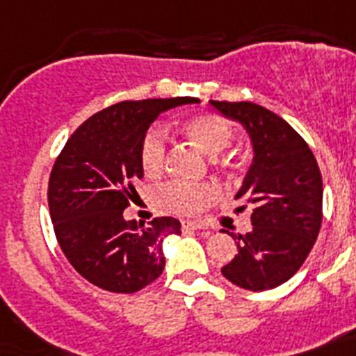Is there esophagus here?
Masks as SVG:
<instances>
[{"instance_id":"34e87169","label":"esophagus","mask_w":356,"mask_h":356,"mask_svg":"<svg viewBox=\"0 0 356 356\" xmlns=\"http://www.w3.org/2000/svg\"><path fill=\"white\" fill-rule=\"evenodd\" d=\"M181 227H183V230H201V228H204V225L197 223V221H183Z\"/></svg>"}]
</instances>
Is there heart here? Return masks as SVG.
<instances>
[{
    "label": "heart",
    "mask_w": 356,
    "mask_h": 356,
    "mask_svg": "<svg viewBox=\"0 0 356 356\" xmlns=\"http://www.w3.org/2000/svg\"><path fill=\"white\" fill-rule=\"evenodd\" d=\"M183 131L190 140L197 144L203 152L218 155L227 149L234 140L232 122L219 113H199L183 124ZM168 143L161 128L146 131L140 144V166L149 177H157L166 168ZM219 197V188L212 183H168L157 192L159 204L170 212L193 216Z\"/></svg>",
    "instance_id": "1"
}]
</instances>
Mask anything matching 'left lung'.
<instances>
[{
  "instance_id": "8db88e82",
  "label": "left lung",
  "mask_w": 356,
  "mask_h": 356,
  "mask_svg": "<svg viewBox=\"0 0 356 356\" xmlns=\"http://www.w3.org/2000/svg\"><path fill=\"white\" fill-rule=\"evenodd\" d=\"M213 108L243 124L254 144V163L236 197L252 203V230L234 236L238 256L221 268L248 291H267L296 274L322 227V175L307 143L276 113L252 102Z\"/></svg>"
}]
</instances>
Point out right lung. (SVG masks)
Returning a JSON list of instances; mask_svg holds the SVG:
<instances>
[{"label": "right lung", "instance_id": "right-lung-1", "mask_svg": "<svg viewBox=\"0 0 356 356\" xmlns=\"http://www.w3.org/2000/svg\"><path fill=\"white\" fill-rule=\"evenodd\" d=\"M199 98L124 100L95 113L58 153L49 175L56 241L82 278L109 293H137L164 270L163 241L181 234L173 218L126 221L143 179L140 144L163 111Z\"/></svg>", "mask_w": 356, "mask_h": 356}]
</instances>
